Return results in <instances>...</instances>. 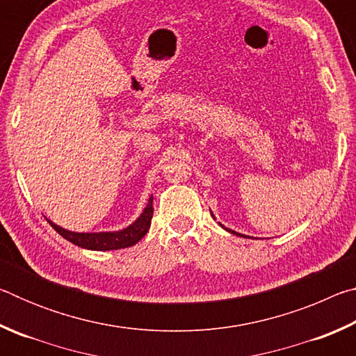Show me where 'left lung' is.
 I'll use <instances>...</instances> for the list:
<instances>
[{"label": "left lung", "instance_id": "obj_1", "mask_svg": "<svg viewBox=\"0 0 356 356\" xmlns=\"http://www.w3.org/2000/svg\"><path fill=\"white\" fill-rule=\"evenodd\" d=\"M210 213H212V212H210ZM212 216H213V213H212ZM213 218H215V216H213ZM218 225H220V226H221L222 229H226V231H227V232H231V234H234V236H238V237H245V236H243V234H238V232H236V231H232V229H227V227H225V226H222V225H221V222H218ZM245 238H246V237H245ZM248 238H250V237H248Z\"/></svg>", "mask_w": 356, "mask_h": 356}]
</instances>
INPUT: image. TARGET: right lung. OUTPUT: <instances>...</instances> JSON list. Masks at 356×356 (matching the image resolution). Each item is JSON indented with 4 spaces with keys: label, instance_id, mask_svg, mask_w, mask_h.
<instances>
[{
    "label": "right lung",
    "instance_id": "right-lung-1",
    "mask_svg": "<svg viewBox=\"0 0 356 356\" xmlns=\"http://www.w3.org/2000/svg\"><path fill=\"white\" fill-rule=\"evenodd\" d=\"M154 197H149V202L143 213L131 222L130 226L120 229V231H110V232H72L47 218L51 227L63 236L65 240H69L76 246H81L84 250L92 251H110V250H120L129 248V246L136 245L140 240L146 236L150 221H152Z\"/></svg>",
    "mask_w": 356,
    "mask_h": 356
}]
</instances>
